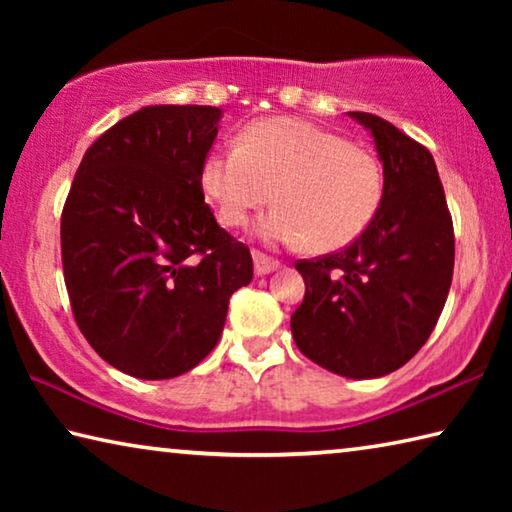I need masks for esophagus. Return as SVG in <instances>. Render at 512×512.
Instances as JSON below:
<instances>
[{"mask_svg": "<svg viewBox=\"0 0 512 512\" xmlns=\"http://www.w3.org/2000/svg\"><path fill=\"white\" fill-rule=\"evenodd\" d=\"M253 262H255V275L257 277L268 275V273H273V271H277V268H280V262H277V259H271V257L262 255V253H255Z\"/></svg>", "mask_w": 512, "mask_h": 512, "instance_id": "esophagus-1", "label": "esophagus"}]
</instances>
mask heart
<instances>
[{
    "label": "heart",
    "mask_w": 512,
    "mask_h": 512,
    "mask_svg": "<svg viewBox=\"0 0 512 512\" xmlns=\"http://www.w3.org/2000/svg\"><path fill=\"white\" fill-rule=\"evenodd\" d=\"M201 187L216 219L239 228L264 205L257 225L268 244L332 253L357 241L375 221L384 173L375 155L327 128L296 117L259 119L239 144L221 146L201 167Z\"/></svg>",
    "instance_id": "heart-1"
}]
</instances>
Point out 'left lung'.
Masks as SVG:
<instances>
[{
	"instance_id": "obj_1",
	"label": "left lung",
	"mask_w": 512,
	"mask_h": 512,
	"mask_svg": "<svg viewBox=\"0 0 512 512\" xmlns=\"http://www.w3.org/2000/svg\"><path fill=\"white\" fill-rule=\"evenodd\" d=\"M384 167L375 221L341 253L302 259L305 300L291 316L300 352L334 375L377 379L418 354L445 307L454 228L433 155L370 112H348Z\"/></svg>"
}]
</instances>
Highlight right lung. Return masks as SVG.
Here are the masks:
<instances>
[{
	"instance_id": "1",
	"label": "right lung",
	"mask_w": 512,
	"mask_h": 512,
	"mask_svg": "<svg viewBox=\"0 0 512 512\" xmlns=\"http://www.w3.org/2000/svg\"><path fill=\"white\" fill-rule=\"evenodd\" d=\"M221 108L144 106L108 128L69 189L60 246L76 325L103 361L171 379L219 343L253 257L205 205Z\"/></svg>"
}]
</instances>
